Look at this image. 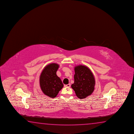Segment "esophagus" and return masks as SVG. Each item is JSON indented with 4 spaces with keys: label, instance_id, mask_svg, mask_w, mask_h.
Wrapping results in <instances>:
<instances>
[{
    "label": "esophagus",
    "instance_id": "1",
    "mask_svg": "<svg viewBox=\"0 0 134 134\" xmlns=\"http://www.w3.org/2000/svg\"><path fill=\"white\" fill-rule=\"evenodd\" d=\"M65 86L67 87H70V84H68L66 85Z\"/></svg>",
    "mask_w": 134,
    "mask_h": 134
}]
</instances>
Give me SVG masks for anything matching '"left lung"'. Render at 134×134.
<instances>
[{
  "instance_id": "1",
  "label": "left lung",
  "mask_w": 134,
  "mask_h": 134,
  "mask_svg": "<svg viewBox=\"0 0 134 134\" xmlns=\"http://www.w3.org/2000/svg\"><path fill=\"white\" fill-rule=\"evenodd\" d=\"M74 83L71 85L77 97L83 99L93 93L95 86L94 77L91 70L82 65L75 67Z\"/></svg>"
}]
</instances>
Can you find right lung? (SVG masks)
I'll return each mask as SVG.
<instances>
[{"mask_svg": "<svg viewBox=\"0 0 134 134\" xmlns=\"http://www.w3.org/2000/svg\"><path fill=\"white\" fill-rule=\"evenodd\" d=\"M59 65L52 63L46 66L40 77V85L43 93L48 97L54 98L64 87L61 80L57 75Z\"/></svg>", "mask_w": 134, "mask_h": 134, "instance_id": "1", "label": "right lung"}]
</instances>
